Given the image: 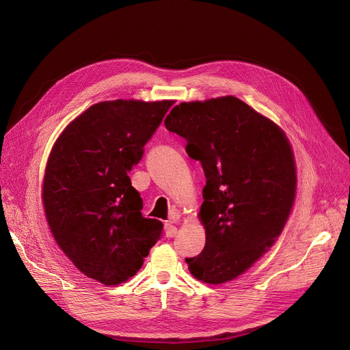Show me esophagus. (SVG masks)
I'll return each mask as SVG.
<instances>
[{
	"label": "esophagus",
	"instance_id": "34e87169",
	"mask_svg": "<svg viewBox=\"0 0 350 350\" xmlns=\"http://www.w3.org/2000/svg\"><path fill=\"white\" fill-rule=\"evenodd\" d=\"M164 230H165V237H167V238H173L177 234V227L173 224V221L165 223Z\"/></svg>",
	"mask_w": 350,
	"mask_h": 350
}]
</instances>
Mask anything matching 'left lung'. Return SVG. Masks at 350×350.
<instances>
[{
    "label": "left lung",
    "mask_w": 350,
    "mask_h": 350,
    "mask_svg": "<svg viewBox=\"0 0 350 350\" xmlns=\"http://www.w3.org/2000/svg\"><path fill=\"white\" fill-rule=\"evenodd\" d=\"M206 176L200 217L206 245L186 258L193 277L223 284L245 272L288 219L297 172L281 129L234 96L183 102L164 120Z\"/></svg>",
    "instance_id": "1"
}]
</instances>
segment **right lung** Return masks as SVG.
Masks as SVG:
<instances>
[{
	"label": "right lung",
	"mask_w": 350,
	"mask_h": 350,
	"mask_svg": "<svg viewBox=\"0 0 350 350\" xmlns=\"http://www.w3.org/2000/svg\"><path fill=\"white\" fill-rule=\"evenodd\" d=\"M172 105L96 103L52 147L42 191L49 228L73 265L105 285L136 275L163 234L160 221L142 215L143 200L127 174Z\"/></svg>",
	"instance_id": "right-lung-1"
}]
</instances>
